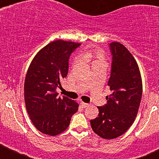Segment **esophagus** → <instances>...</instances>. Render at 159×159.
<instances>
[{"label":"esophagus","instance_id":"34e87169","mask_svg":"<svg viewBox=\"0 0 159 159\" xmlns=\"http://www.w3.org/2000/svg\"><path fill=\"white\" fill-rule=\"evenodd\" d=\"M80 104H81V106H82V107H84V108H85V107H87L89 106V104H88V103H86V102H80Z\"/></svg>","mask_w":159,"mask_h":159}]
</instances>
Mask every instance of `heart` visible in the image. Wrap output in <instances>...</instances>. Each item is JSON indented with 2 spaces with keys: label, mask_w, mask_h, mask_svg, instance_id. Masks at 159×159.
I'll list each match as a JSON object with an SVG mask.
<instances>
[{
  "label": "heart",
  "mask_w": 159,
  "mask_h": 159,
  "mask_svg": "<svg viewBox=\"0 0 159 159\" xmlns=\"http://www.w3.org/2000/svg\"><path fill=\"white\" fill-rule=\"evenodd\" d=\"M102 55L101 53V52H99V50H92V51L88 52L86 54L87 58H98L100 59L102 58ZM96 62V61H95Z\"/></svg>",
  "instance_id": "heart-1"
}]
</instances>
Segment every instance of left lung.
Listing matches in <instances>:
<instances>
[{
    "mask_svg": "<svg viewBox=\"0 0 159 159\" xmlns=\"http://www.w3.org/2000/svg\"><path fill=\"white\" fill-rule=\"evenodd\" d=\"M111 69L107 85L111 91L107 103L99 108V116L90 123L101 138L112 139L124 134L134 123L143 93L141 75L131 53L119 42L109 44Z\"/></svg>",
    "mask_w": 159,
    "mask_h": 159,
    "instance_id": "8db88e82",
    "label": "left lung"
}]
</instances>
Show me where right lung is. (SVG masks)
I'll list each match as a JSON object with an SVG mask.
<instances>
[{
	"label": "right lung",
	"instance_id": "1",
	"mask_svg": "<svg viewBox=\"0 0 159 159\" xmlns=\"http://www.w3.org/2000/svg\"><path fill=\"white\" fill-rule=\"evenodd\" d=\"M80 43L56 40L40 50L31 62L25 80L28 114L43 134L57 135L68 127L79 104L67 97H58L57 88L68 72V60Z\"/></svg>",
	"mask_w": 159,
	"mask_h": 159
}]
</instances>
